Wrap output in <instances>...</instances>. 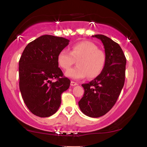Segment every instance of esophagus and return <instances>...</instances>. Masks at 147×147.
I'll return each instance as SVG.
<instances>
[{"mask_svg":"<svg viewBox=\"0 0 147 147\" xmlns=\"http://www.w3.org/2000/svg\"><path fill=\"white\" fill-rule=\"evenodd\" d=\"M77 85H78V84L76 83V82H74V81L70 82V85H71V86H76Z\"/></svg>","mask_w":147,"mask_h":147,"instance_id":"1","label":"esophagus"}]
</instances>
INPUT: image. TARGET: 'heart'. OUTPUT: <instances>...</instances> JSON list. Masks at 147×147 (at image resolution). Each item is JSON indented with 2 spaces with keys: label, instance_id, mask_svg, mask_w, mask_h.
<instances>
[{
  "label": "heart",
  "instance_id": "b5f03b06",
  "mask_svg": "<svg viewBox=\"0 0 147 147\" xmlns=\"http://www.w3.org/2000/svg\"><path fill=\"white\" fill-rule=\"evenodd\" d=\"M75 59L78 66L67 70L66 77L81 79L87 76L89 79H93L104 68L106 55L93 42L83 41L74 45L70 52L67 50L60 51L57 57L58 64L64 70L69 69Z\"/></svg>",
  "mask_w": 147,
  "mask_h": 147
}]
</instances>
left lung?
<instances>
[{"instance_id":"obj_1","label":"left lung","mask_w":147,"mask_h":147,"mask_svg":"<svg viewBox=\"0 0 147 147\" xmlns=\"http://www.w3.org/2000/svg\"><path fill=\"white\" fill-rule=\"evenodd\" d=\"M102 42L106 55L104 68L89 83L83 84L85 93L79 106L82 112L91 118H99L112 108L125 81L126 59L120 45L103 35L92 36Z\"/></svg>"}]
</instances>
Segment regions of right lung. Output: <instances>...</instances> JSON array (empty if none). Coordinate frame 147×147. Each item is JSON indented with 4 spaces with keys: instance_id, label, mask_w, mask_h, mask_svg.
<instances>
[{
    "instance_id": "obj_1",
    "label": "right lung",
    "mask_w": 147,
    "mask_h": 147,
    "mask_svg": "<svg viewBox=\"0 0 147 147\" xmlns=\"http://www.w3.org/2000/svg\"><path fill=\"white\" fill-rule=\"evenodd\" d=\"M67 39L44 35L29 43L19 62V89L31 113L41 118L52 116L61 103V94L70 81L58 67L57 57L67 46ZM56 79L55 82L52 80Z\"/></svg>"
}]
</instances>
